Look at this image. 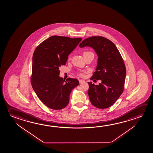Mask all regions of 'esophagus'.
I'll use <instances>...</instances> for the list:
<instances>
[{
	"mask_svg": "<svg viewBox=\"0 0 153 153\" xmlns=\"http://www.w3.org/2000/svg\"><path fill=\"white\" fill-rule=\"evenodd\" d=\"M85 81H84V80H81V79H79V84H82V83H84Z\"/></svg>",
	"mask_w": 153,
	"mask_h": 153,
	"instance_id": "1",
	"label": "esophagus"
}]
</instances>
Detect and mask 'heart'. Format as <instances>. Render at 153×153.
I'll list each match as a JSON object with an SVG mask.
<instances>
[{
	"label": "heart",
	"instance_id": "1",
	"mask_svg": "<svg viewBox=\"0 0 153 153\" xmlns=\"http://www.w3.org/2000/svg\"><path fill=\"white\" fill-rule=\"evenodd\" d=\"M88 53V52H85L84 53H84Z\"/></svg>",
	"mask_w": 153,
	"mask_h": 153
}]
</instances>
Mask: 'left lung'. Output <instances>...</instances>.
<instances>
[{
  "mask_svg": "<svg viewBox=\"0 0 153 153\" xmlns=\"http://www.w3.org/2000/svg\"><path fill=\"white\" fill-rule=\"evenodd\" d=\"M79 46L93 48L98 56L97 65L91 79L101 80L95 85L88 82L91 102L97 108H109L123 93L126 71L120 53L114 43L100 36L88 38Z\"/></svg>",
  "mask_w": 153,
  "mask_h": 153,
  "instance_id": "1",
  "label": "left lung"
}]
</instances>
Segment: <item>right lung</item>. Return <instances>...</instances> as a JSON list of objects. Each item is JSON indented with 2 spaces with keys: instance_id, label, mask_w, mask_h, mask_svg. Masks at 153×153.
<instances>
[{
  "instance_id": "1",
  "label": "right lung",
  "mask_w": 153,
  "mask_h": 153,
  "mask_svg": "<svg viewBox=\"0 0 153 153\" xmlns=\"http://www.w3.org/2000/svg\"><path fill=\"white\" fill-rule=\"evenodd\" d=\"M82 38L53 36L36 48L33 56L31 84L38 98L48 108L60 110L69 102V95L79 81L60 77L59 68L65 65L68 55Z\"/></svg>"
}]
</instances>
